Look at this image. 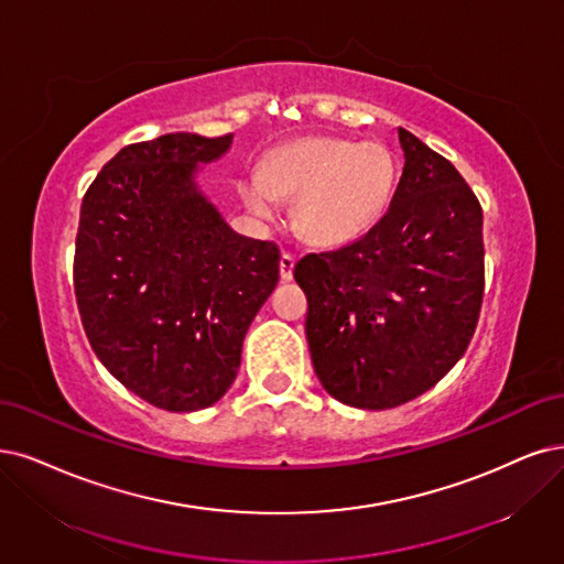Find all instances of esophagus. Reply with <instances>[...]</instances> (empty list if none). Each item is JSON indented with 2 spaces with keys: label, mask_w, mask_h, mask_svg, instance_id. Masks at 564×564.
I'll return each mask as SVG.
<instances>
[{
  "label": "esophagus",
  "mask_w": 564,
  "mask_h": 564,
  "mask_svg": "<svg viewBox=\"0 0 564 564\" xmlns=\"http://www.w3.org/2000/svg\"><path fill=\"white\" fill-rule=\"evenodd\" d=\"M293 269H295V258L290 256V253H283V256H281V262H279L281 281H293Z\"/></svg>",
  "instance_id": "1"
}]
</instances>
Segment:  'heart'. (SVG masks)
<instances>
[{"mask_svg":"<svg viewBox=\"0 0 564 564\" xmlns=\"http://www.w3.org/2000/svg\"><path fill=\"white\" fill-rule=\"evenodd\" d=\"M392 183L394 164L381 143L304 137L271 151L239 193L262 218L274 202H293V232L308 246L335 248L373 227L386 212Z\"/></svg>","mask_w":564,"mask_h":564,"instance_id":"1","label":"heart"}]
</instances>
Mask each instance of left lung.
<instances>
[{
	"label": "left lung",
	"mask_w": 564,
	"mask_h": 564,
	"mask_svg": "<svg viewBox=\"0 0 564 564\" xmlns=\"http://www.w3.org/2000/svg\"><path fill=\"white\" fill-rule=\"evenodd\" d=\"M404 170L386 216L339 250L295 264L306 341L332 398L400 406L465 356L484 302V212L460 172L398 130Z\"/></svg>",
	"instance_id": "1"
}]
</instances>
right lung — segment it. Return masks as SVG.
<instances>
[{
    "instance_id": "1",
    "label": "right lung",
    "mask_w": 564,
    "mask_h": 564,
    "mask_svg": "<svg viewBox=\"0 0 564 564\" xmlns=\"http://www.w3.org/2000/svg\"><path fill=\"white\" fill-rule=\"evenodd\" d=\"M232 134L130 143L80 204L76 304L99 362L164 411L216 404L279 283L276 243L237 235L195 181Z\"/></svg>"
}]
</instances>
